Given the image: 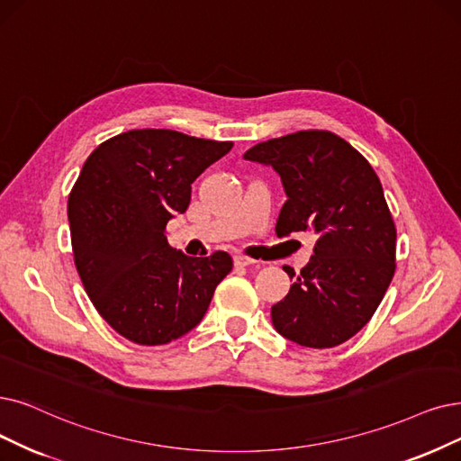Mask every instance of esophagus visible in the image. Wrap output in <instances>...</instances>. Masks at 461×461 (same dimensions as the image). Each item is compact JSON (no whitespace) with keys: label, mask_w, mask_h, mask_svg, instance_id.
I'll list each match as a JSON object with an SVG mask.
<instances>
[{"label":"esophagus","mask_w":461,"mask_h":461,"mask_svg":"<svg viewBox=\"0 0 461 461\" xmlns=\"http://www.w3.org/2000/svg\"><path fill=\"white\" fill-rule=\"evenodd\" d=\"M257 261H253L251 257H248V255H234V265H238V267H249V265H255Z\"/></svg>","instance_id":"1"}]
</instances>
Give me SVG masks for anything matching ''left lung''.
Returning a JSON list of instances; mask_svg holds the SVG:
<instances>
[{
  "instance_id": "left-lung-1",
  "label": "left lung",
  "mask_w": 461,
  "mask_h": 461,
  "mask_svg": "<svg viewBox=\"0 0 461 461\" xmlns=\"http://www.w3.org/2000/svg\"><path fill=\"white\" fill-rule=\"evenodd\" d=\"M244 158L270 164L287 194L276 234L312 229L314 255L270 310L278 333L333 348L369 323L395 274L397 230L382 183L359 151L327 131H299L253 145Z\"/></svg>"
}]
</instances>
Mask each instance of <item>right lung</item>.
Returning a JSON list of instances; mask_svg holds the SVG:
<instances>
[{"instance_id":"obj_1","label":"right lung","mask_w":461,"mask_h":461,"mask_svg":"<svg viewBox=\"0 0 461 461\" xmlns=\"http://www.w3.org/2000/svg\"><path fill=\"white\" fill-rule=\"evenodd\" d=\"M232 149L164 128L128 131L90 153L68 198L73 261L88 299L134 344H168L204 318L232 257H187L167 223L191 202V183Z\"/></svg>"}]
</instances>
